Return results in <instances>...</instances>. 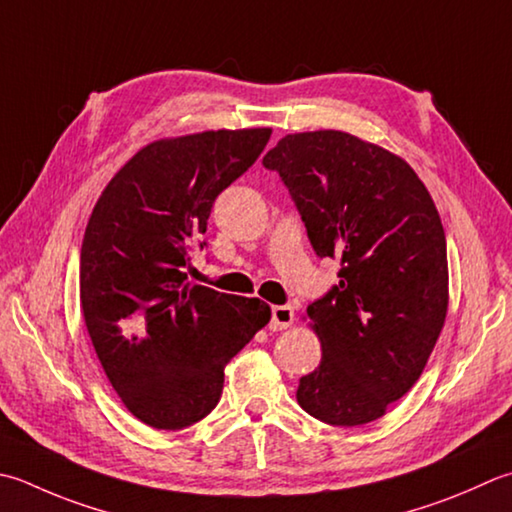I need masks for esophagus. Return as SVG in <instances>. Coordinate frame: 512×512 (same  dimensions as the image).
Instances as JSON below:
<instances>
[{
  "label": "esophagus",
  "mask_w": 512,
  "mask_h": 512,
  "mask_svg": "<svg viewBox=\"0 0 512 512\" xmlns=\"http://www.w3.org/2000/svg\"><path fill=\"white\" fill-rule=\"evenodd\" d=\"M295 319V310L293 306H273L270 310V330H284L290 324H293Z\"/></svg>",
  "instance_id": "esophagus-1"
}]
</instances>
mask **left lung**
<instances>
[{
	"label": "left lung",
	"instance_id": "left-lung-1",
	"mask_svg": "<svg viewBox=\"0 0 512 512\" xmlns=\"http://www.w3.org/2000/svg\"><path fill=\"white\" fill-rule=\"evenodd\" d=\"M339 284L308 304L322 362L297 402L330 426L386 413L422 375L448 310L446 235L433 197L402 157L342 130L279 139L264 157Z\"/></svg>",
	"mask_w": 512,
	"mask_h": 512
}]
</instances>
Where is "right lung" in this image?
<instances>
[{
    "label": "right lung",
    "mask_w": 512,
    "mask_h": 512,
    "mask_svg": "<svg viewBox=\"0 0 512 512\" xmlns=\"http://www.w3.org/2000/svg\"><path fill=\"white\" fill-rule=\"evenodd\" d=\"M270 128L159 139L119 168L88 219L79 302L108 382L139 422L179 430L222 397L224 366L270 319L257 297L188 284L217 195L257 162Z\"/></svg>",
    "instance_id": "right-lung-1"
}]
</instances>
